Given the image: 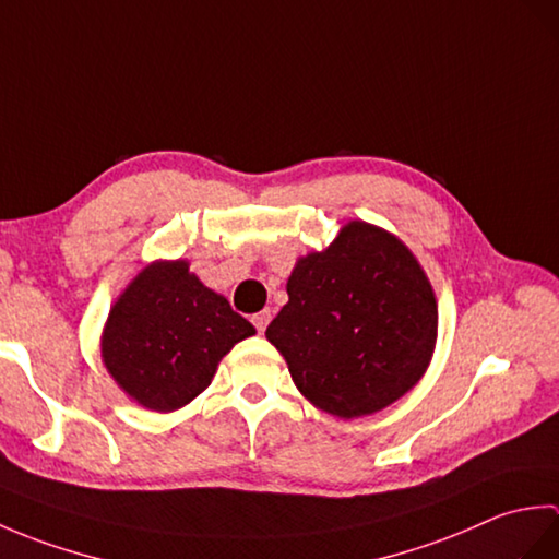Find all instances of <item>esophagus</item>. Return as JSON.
<instances>
[{"mask_svg": "<svg viewBox=\"0 0 559 559\" xmlns=\"http://www.w3.org/2000/svg\"><path fill=\"white\" fill-rule=\"evenodd\" d=\"M269 322H271V310H261V312H257V314L252 317V324L257 326L259 334H264Z\"/></svg>", "mask_w": 559, "mask_h": 559, "instance_id": "1", "label": "esophagus"}]
</instances>
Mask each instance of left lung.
<instances>
[{
    "mask_svg": "<svg viewBox=\"0 0 559 559\" xmlns=\"http://www.w3.org/2000/svg\"><path fill=\"white\" fill-rule=\"evenodd\" d=\"M288 302L266 329L300 394L336 418L386 408L420 382L437 341V300L418 259L365 221L300 257Z\"/></svg>",
    "mask_w": 559,
    "mask_h": 559,
    "instance_id": "left-lung-1",
    "label": "left lung"
}]
</instances>
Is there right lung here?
Returning a JSON list of instances; mask_svg holds the SVG:
<instances>
[{"instance_id": "right-lung-1", "label": "right lung", "mask_w": 559, "mask_h": 559, "mask_svg": "<svg viewBox=\"0 0 559 559\" xmlns=\"http://www.w3.org/2000/svg\"><path fill=\"white\" fill-rule=\"evenodd\" d=\"M247 336H254V326L185 259L153 261L112 305L100 353L129 399L170 413L197 399L223 355Z\"/></svg>"}]
</instances>
